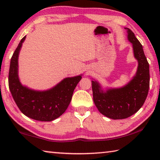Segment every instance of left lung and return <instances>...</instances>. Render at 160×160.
I'll return each mask as SVG.
<instances>
[{
    "label": "left lung",
    "instance_id": "8db88e82",
    "mask_svg": "<svg viewBox=\"0 0 160 160\" xmlns=\"http://www.w3.org/2000/svg\"><path fill=\"white\" fill-rule=\"evenodd\" d=\"M132 43L135 58L138 62L132 79L120 88L104 90L97 81L92 80L93 100L99 112L108 118L123 119L133 115L144 104L150 88V69L142 46L131 29L126 28Z\"/></svg>",
    "mask_w": 160,
    "mask_h": 160
}]
</instances>
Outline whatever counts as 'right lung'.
I'll list each match as a JSON object with an SVG mask.
<instances>
[{"label": "right lung", "mask_w": 160, "mask_h": 160, "mask_svg": "<svg viewBox=\"0 0 160 160\" xmlns=\"http://www.w3.org/2000/svg\"><path fill=\"white\" fill-rule=\"evenodd\" d=\"M26 36L19 43L10 60L8 85L10 92L21 112L40 121H51L66 112L75 87L82 78H66L50 90L36 91L23 86L18 77V56Z\"/></svg>", "instance_id": "add662e5"}]
</instances>
